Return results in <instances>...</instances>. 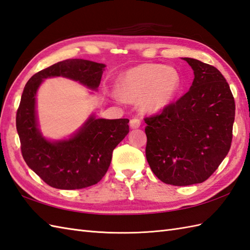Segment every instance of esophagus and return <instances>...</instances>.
Returning a JSON list of instances; mask_svg holds the SVG:
<instances>
[{"mask_svg":"<svg viewBox=\"0 0 250 250\" xmlns=\"http://www.w3.org/2000/svg\"><path fill=\"white\" fill-rule=\"evenodd\" d=\"M140 124H141L140 120H139V119H137V118L131 119V120H130V123H129V125H130V127H131L132 129L139 128V127H140Z\"/></svg>","mask_w":250,"mask_h":250,"instance_id":"1","label":"esophagus"}]
</instances>
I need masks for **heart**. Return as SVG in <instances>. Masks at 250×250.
Segmentation results:
<instances>
[{
  "mask_svg": "<svg viewBox=\"0 0 250 250\" xmlns=\"http://www.w3.org/2000/svg\"><path fill=\"white\" fill-rule=\"evenodd\" d=\"M181 75L174 67L141 64L124 71L118 79L121 96L141 103L147 112H159L174 98L181 87Z\"/></svg>",
  "mask_w": 250,
  "mask_h": 250,
  "instance_id": "heart-1",
  "label": "heart"
}]
</instances>
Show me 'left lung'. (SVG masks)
<instances>
[{"instance_id":"1","label":"left lung","mask_w":250,"mask_h":250,"mask_svg":"<svg viewBox=\"0 0 250 250\" xmlns=\"http://www.w3.org/2000/svg\"><path fill=\"white\" fill-rule=\"evenodd\" d=\"M183 60L195 75L189 91L144 119L149 167L174 186L198 184L214 173L230 149L235 116L233 95L220 71L196 59Z\"/></svg>"}]
</instances>
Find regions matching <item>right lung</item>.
<instances>
[{
  "instance_id": "1",
  "label": "right lung",
  "mask_w": 250,
  "mask_h": 250,
  "mask_svg": "<svg viewBox=\"0 0 250 250\" xmlns=\"http://www.w3.org/2000/svg\"><path fill=\"white\" fill-rule=\"evenodd\" d=\"M106 65L82 59L65 60L31 77L16 116L21 153L26 165L58 189L95 185L106 174L115 146L129 132L128 119H96L92 114L68 139L50 141L38 128L36 94L43 79L64 77L96 91Z\"/></svg>"
}]
</instances>
